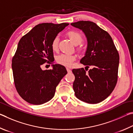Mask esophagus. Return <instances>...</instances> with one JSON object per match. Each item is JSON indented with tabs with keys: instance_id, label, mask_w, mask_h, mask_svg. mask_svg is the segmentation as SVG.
Masks as SVG:
<instances>
[{
	"instance_id": "34e87169",
	"label": "esophagus",
	"mask_w": 133,
	"mask_h": 133,
	"mask_svg": "<svg viewBox=\"0 0 133 133\" xmlns=\"http://www.w3.org/2000/svg\"><path fill=\"white\" fill-rule=\"evenodd\" d=\"M66 70H67V71H68V72H69V73H71V72H72V71L71 70V69H69V68H66Z\"/></svg>"
}]
</instances>
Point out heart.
Masks as SVG:
<instances>
[{"instance_id": "heart-1", "label": "heart", "mask_w": 133, "mask_h": 133, "mask_svg": "<svg viewBox=\"0 0 133 133\" xmlns=\"http://www.w3.org/2000/svg\"><path fill=\"white\" fill-rule=\"evenodd\" d=\"M67 36L70 39L72 43L75 45H78L82 41V36L78 31H70L67 33ZM58 41H59V38L58 37H55L52 40L51 46H52V48L54 51L57 50L58 47ZM75 59L76 57L75 55L67 54H62L58 56L57 61L59 64L64 65V66H71Z\"/></svg>"}]
</instances>
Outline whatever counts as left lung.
I'll return each mask as SVG.
<instances>
[{"mask_svg":"<svg viewBox=\"0 0 133 133\" xmlns=\"http://www.w3.org/2000/svg\"><path fill=\"white\" fill-rule=\"evenodd\" d=\"M71 24L82 30L87 39V50L81 63L86 67H93L88 72L83 68L72 70L75 95L86 103H98L106 99L116 87L119 55L111 36L96 23L79 21Z\"/></svg>","mask_w":133,"mask_h":133,"instance_id":"1","label":"left lung"}]
</instances>
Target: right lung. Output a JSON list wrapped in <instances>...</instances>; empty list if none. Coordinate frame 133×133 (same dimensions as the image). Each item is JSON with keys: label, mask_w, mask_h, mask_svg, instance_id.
<instances>
[{"label": "right lung", "mask_w": 133, "mask_h": 133, "mask_svg": "<svg viewBox=\"0 0 133 133\" xmlns=\"http://www.w3.org/2000/svg\"><path fill=\"white\" fill-rule=\"evenodd\" d=\"M69 23H42L22 37L12 59L14 81L22 98L32 104H41L54 96L56 87L67 74L60 64H54L52 42ZM47 62L53 69L43 70L41 65Z\"/></svg>", "instance_id": "right-lung-1"}]
</instances>
